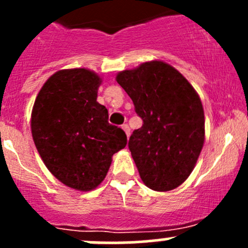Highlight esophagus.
<instances>
[{"label":"esophagus","instance_id":"esophagus-1","mask_svg":"<svg viewBox=\"0 0 248 248\" xmlns=\"http://www.w3.org/2000/svg\"><path fill=\"white\" fill-rule=\"evenodd\" d=\"M122 129H124V133H126L127 138H129V136H131V129H129L128 124H124V126H122Z\"/></svg>","mask_w":248,"mask_h":248}]
</instances>
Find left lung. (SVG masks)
Wrapping results in <instances>:
<instances>
[{"label":"left lung","instance_id":"1","mask_svg":"<svg viewBox=\"0 0 248 248\" xmlns=\"http://www.w3.org/2000/svg\"><path fill=\"white\" fill-rule=\"evenodd\" d=\"M116 81L142 120L128 142L140 179L154 191L176 188L194 169L204 145L199 94L177 69L157 60L120 72Z\"/></svg>","mask_w":248,"mask_h":248}]
</instances>
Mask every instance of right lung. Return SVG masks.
Returning a JSON list of instances; mask_svg holds the SVG:
<instances>
[{
	"label": "right lung",
	"instance_id": "obj_1",
	"mask_svg": "<svg viewBox=\"0 0 248 248\" xmlns=\"http://www.w3.org/2000/svg\"><path fill=\"white\" fill-rule=\"evenodd\" d=\"M102 78L86 68L52 74L36 97L31 132L38 154L59 181L92 191L107 176L112 155L127 144L126 133L108 122L97 102Z\"/></svg>",
	"mask_w": 248,
	"mask_h": 248
}]
</instances>
